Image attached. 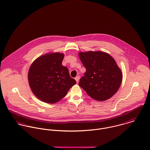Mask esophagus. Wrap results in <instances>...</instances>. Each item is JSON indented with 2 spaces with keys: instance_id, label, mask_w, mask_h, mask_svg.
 I'll return each mask as SVG.
<instances>
[{
  "instance_id": "esophagus-1",
  "label": "esophagus",
  "mask_w": 150,
  "mask_h": 150,
  "mask_svg": "<svg viewBox=\"0 0 150 150\" xmlns=\"http://www.w3.org/2000/svg\"><path fill=\"white\" fill-rule=\"evenodd\" d=\"M80 79V77L79 76H77V77H76L75 78V80H76V81L77 83H79Z\"/></svg>"
}]
</instances>
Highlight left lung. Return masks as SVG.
Here are the masks:
<instances>
[{
	"label": "left lung",
	"mask_w": 150,
	"mask_h": 150,
	"mask_svg": "<svg viewBox=\"0 0 150 150\" xmlns=\"http://www.w3.org/2000/svg\"><path fill=\"white\" fill-rule=\"evenodd\" d=\"M86 69L79 86L94 100L104 101L110 98L119 90L122 73L115 59L101 51L79 53Z\"/></svg>",
	"instance_id": "1"
}]
</instances>
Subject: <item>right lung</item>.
I'll return each instance as SVG.
<instances>
[{"mask_svg":"<svg viewBox=\"0 0 150 150\" xmlns=\"http://www.w3.org/2000/svg\"><path fill=\"white\" fill-rule=\"evenodd\" d=\"M64 56L59 52L45 54L35 59L29 69L30 88L36 97L44 102L59 101L76 84L68 69L62 64Z\"/></svg>","mask_w":150,"mask_h":150,"instance_id":"obj_1","label":"right lung"}]
</instances>
